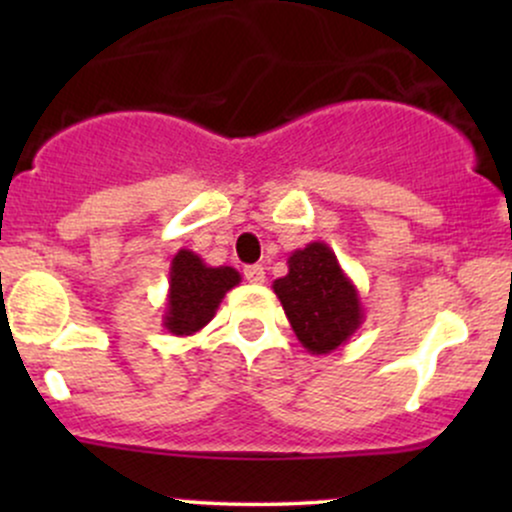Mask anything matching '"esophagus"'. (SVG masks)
<instances>
[{
  "label": "esophagus",
  "instance_id": "34e87169",
  "mask_svg": "<svg viewBox=\"0 0 512 512\" xmlns=\"http://www.w3.org/2000/svg\"><path fill=\"white\" fill-rule=\"evenodd\" d=\"M245 279H248L250 284H264L262 264H250V267H245Z\"/></svg>",
  "mask_w": 512,
  "mask_h": 512
}]
</instances>
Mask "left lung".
<instances>
[{"instance_id": "1", "label": "left lung", "mask_w": 512, "mask_h": 512, "mask_svg": "<svg viewBox=\"0 0 512 512\" xmlns=\"http://www.w3.org/2000/svg\"><path fill=\"white\" fill-rule=\"evenodd\" d=\"M289 274L272 284L291 330L313 356L337 351L363 325L361 296L327 243L315 240L289 255Z\"/></svg>"}]
</instances>
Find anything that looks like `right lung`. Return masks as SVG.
<instances>
[{
  "instance_id": "1",
  "label": "right lung",
  "mask_w": 512,
  "mask_h": 512,
  "mask_svg": "<svg viewBox=\"0 0 512 512\" xmlns=\"http://www.w3.org/2000/svg\"><path fill=\"white\" fill-rule=\"evenodd\" d=\"M240 284L233 267H209L197 252L178 250L170 262L163 327L175 337H190L214 320L228 291Z\"/></svg>"
}]
</instances>
